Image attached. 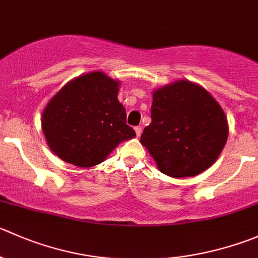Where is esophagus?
Returning <instances> with one entry per match:
<instances>
[{
  "label": "esophagus",
  "mask_w": 258,
  "mask_h": 258,
  "mask_svg": "<svg viewBox=\"0 0 258 258\" xmlns=\"http://www.w3.org/2000/svg\"><path fill=\"white\" fill-rule=\"evenodd\" d=\"M135 132H136V136L140 137V136H141V134H142V127L141 126L135 127Z\"/></svg>",
  "instance_id": "1"
}]
</instances>
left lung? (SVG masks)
<instances>
[{"mask_svg":"<svg viewBox=\"0 0 258 258\" xmlns=\"http://www.w3.org/2000/svg\"><path fill=\"white\" fill-rule=\"evenodd\" d=\"M227 137L228 123L216 99L202 87L179 81L154 92L151 123L140 141L160 171L185 177L208 169Z\"/></svg>","mask_w":258,"mask_h":258,"instance_id":"8db88e82","label":"left lung"}]
</instances>
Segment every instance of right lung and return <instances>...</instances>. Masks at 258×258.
Wrapping results in <instances>:
<instances>
[{
	"label": "right lung",
	"mask_w": 258,
	"mask_h": 258,
	"mask_svg": "<svg viewBox=\"0 0 258 258\" xmlns=\"http://www.w3.org/2000/svg\"><path fill=\"white\" fill-rule=\"evenodd\" d=\"M118 82L101 72L69 82L42 112V131L50 149L79 167L103 161L124 140L136 136L117 99Z\"/></svg>",
	"instance_id": "obj_1"
}]
</instances>
